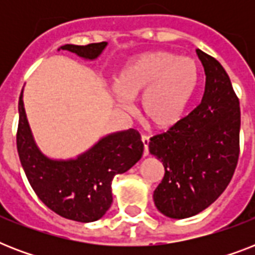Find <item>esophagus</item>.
<instances>
[{
	"instance_id": "34e87169",
	"label": "esophagus",
	"mask_w": 255,
	"mask_h": 255,
	"mask_svg": "<svg viewBox=\"0 0 255 255\" xmlns=\"http://www.w3.org/2000/svg\"><path fill=\"white\" fill-rule=\"evenodd\" d=\"M141 141L144 144V156H148L149 151H148V144H149V136L143 135L141 136Z\"/></svg>"
}]
</instances>
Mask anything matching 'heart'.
Returning a JSON list of instances; mask_svg holds the SVG:
<instances>
[{
  "mask_svg": "<svg viewBox=\"0 0 255 255\" xmlns=\"http://www.w3.org/2000/svg\"><path fill=\"white\" fill-rule=\"evenodd\" d=\"M194 59L152 51L128 59L115 78L116 99L124 107L141 93V112L152 127L169 128L181 120L198 86Z\"/></svg>",
  "mask_w": 255,
  "mask_h": 255,
  "instance_id": "1",
  "label": "heart"
}]
</instances>
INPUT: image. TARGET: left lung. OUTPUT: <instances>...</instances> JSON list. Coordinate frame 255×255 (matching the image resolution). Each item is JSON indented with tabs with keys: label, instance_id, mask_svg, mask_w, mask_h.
Returning a JSON list of instances; mask_svg holds the SVG:
<instances>
[{
	"label": "left lung",
	"instance_id": "1",
	"mask_svg": "<svg viewBox=\"0 0 255 255\" xmlns=\"http://www.w3.org/2000/svg\"><path fill=\"white\" fill-rule=\"evenodd\" d=\"M196 53L206 77L201 103L148 145L165 169L155 205L176 220L212 205L229 185L240 156L241 111L229 75L217 59Z\"/></svg>",
	"mask_w": 255,
	"mask_h": 255
}]
</instances>
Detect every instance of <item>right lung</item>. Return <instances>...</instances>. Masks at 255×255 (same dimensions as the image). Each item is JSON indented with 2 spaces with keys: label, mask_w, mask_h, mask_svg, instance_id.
<instances>
[{
  "label": "right lung",
  "mask_w": 255,
  "mask_h": 255,
  "mask_svg": "<svg viewBox=\"0 0 255 255\" xmlns=\"http://www.w3.org/2000/svg\"><path fill=\"white\" fill-rule=\"evenodd\" d=\"M107 42L87 46L65 45L79 58L95 61ZM17 149L21 165L38 198L61 217L78 222H92L106 214L112 204V180L135 165L143 155L140 133L126 129L103 136L74 159L57 160L46 156L38 148L30 129L23 90L18 102Z\"/></svg>",
  "instance_id": "add662e5"
}]
</instances>
